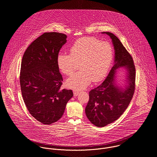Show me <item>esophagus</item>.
Returning <instances> with one entry per match:
<instances>
[{"label":"esophagus","mask_w":157,"mask_h":157,"mask_svg":"<svg viewBox=\"0 0 157 157\" xmlns=\"http://www.w3.org/2000/svg\"><path fill=\"white\" fill-rule=\"evenodd\" d=\"M79 94V92L78 91H74V96L76 97L78 95V94Z\"/></svg>","instance_id":"1"}]
</instances>
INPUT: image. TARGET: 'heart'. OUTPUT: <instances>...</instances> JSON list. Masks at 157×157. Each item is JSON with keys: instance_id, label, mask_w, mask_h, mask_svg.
I'll return each instance as SVG.
<instances>
[{"instance_id": "1", "label": "heart", "mask_w": 157, "mask_h": 157, "mask_svg": "<svg viewBox=\"0 0 157 157\" xmlns=\"http://www.w3.org/2000/svg\"><path fill=\"white\" fill-rule=\"evenodd\" d=\"M70 54L59 52L57 65L64 74L71 75L79 63L80 71L66 81L67 88L83 90L92 81L98 82L107 75L112 65L113 50L109 42L94 37H84L77 40L69 49Z\"/></svg>"}]
</instances>
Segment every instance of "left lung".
Instances as JSON below:
<instances>
[{"mask_svg":"<svg viewBox=\"0 0 157 157\" xmlns=\"http://www.w3.org/2000/svg\"><path fill=\"white\" fill-rule=\"evenodd\" d=\"M112 39L115 49L114 65L108 77L98 87L90 90L85 113L90 121L97 127H104L117 120L127 109L134 94L135 67L133 59L120 40L111 33L103 32ZM127 69L128 85L123 90L115 84L116 69Z\"/></svg>","mask_w":157,"mask_h":157,"instance_id":"obj_1","label":"left lung"}]
</instances>
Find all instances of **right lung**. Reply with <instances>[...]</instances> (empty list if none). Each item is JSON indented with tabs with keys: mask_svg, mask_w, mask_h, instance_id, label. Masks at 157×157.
<instances>
[{
	"mask_svg": "<svg viewBox=\"0 0 157 157\" xmlns=\"http://www.w3.org/2000/svg\"><path fill=\"white\" fill-rule=\"evenodd\" d=\"M67 35L45 33L26 49L21 63L20 83L25 104L37 121L51 124L62 117L72 90H61L63 78L57 56Z\"/></svg>",
	"mask_w": 157,
	"mask_h": 157,
	"instance_id": "1",
	"label": "right lung"
}]
</instances>
